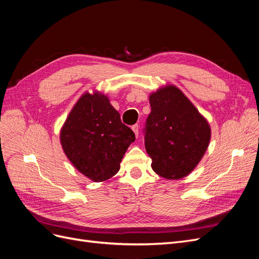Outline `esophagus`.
Listing matches in <instances>:
<instances>
[{
	"instance_id": "esophagus-1",
	"label": "esophagus",
	"mask_w": 259,
	"mask_h": 259,
	"mask_svg": "<svg viewBox=\"0 0 259 259\" xmlns=\"http://www.w3.org/2000/svg\"><path fill=\"white\" fill-rule=\"evenodd\" d=\"M132 130H133V132L135 133V135H136V137H138V134H139V128H138V125L137 124H135V125H133L132 126Z\"/></svg>"
}]
</instances>
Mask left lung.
<instances>
[{"label": "left lung", "instance_id": "left-lung-1", "mask_svg": "<svg viewBox=\"0 0 259 259\" xmlns=\"http://www.w3.org/2000/svg\"><path fill=\"white\" fill-rule=\"evenodd\" d=\"M145 147L151 167L166 179H180L198 165L210 139L207 121L183 92L167 85L149 97Z\"/></svg>", "mask_w": 259, "mask_h": 259}]
</instances>
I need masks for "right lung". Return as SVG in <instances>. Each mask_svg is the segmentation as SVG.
<instances>
[{
    "instance_id": "obj_1",
    "label": "right lung",
    "mask_w": 259,
    "mask_h": 259,
    "mask_svg": "<svg viewBox=\"0 0 259 259\" xmlns=\"http://www.w3.org/2000/svg\"><path fill=\"white\" fill-rule=\"evenodd\" d=\"M135 134L104 94L86 93L77 100L60 132L68 159L94 182L114 176Z\"/></svg>"
}]
</instances>
